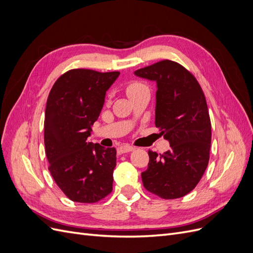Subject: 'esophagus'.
Returning <instances> with one entry per match:
<instances>
[{
	"label": "esophagus",
	"instance_id": "esophagus-1",
	"mask_svg": "<svg viewBox=\"0 0 253 253\" xmlns=\"http://www.w3.org/2000/svg\"><path fill=\"white\" fill-rule=\"evenodd\" d=\"M135 149L133 147H131V145L128 144H125V145H121V147L118 148V153L119 154H125V153H128V152H132L134 151Z\"/></svg>",
	"mask_w": 253,
	"mask_h": 253
}]
</instances>
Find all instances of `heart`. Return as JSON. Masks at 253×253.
I'll use <instances>...</instances> for the list:
<instances>
[{
	"label": "heart",
	"mask_w": 253,
	"mask_h": 253,
	"mask_svg": "<svg viewBox=\"0 0 253 253\" xmlns=\"http://www.w3.org/2000/svg\"><path fill=\"white\" fill-rule=\"evenodd\" d=\"M143 88H145V86L142 85V84H140L138 82H133V83L129 84V85L126 87V94H127L128 97H131L134 94L138 93L139 90H141Z\"/></svg>",
	"instance_id": "obj_1"
}]
</instances>
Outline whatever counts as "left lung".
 <instances>
[{
  "label": "left lung",
  "instance_id": "8db88e82",
  "mask_svg": "<svg viewBox=\"0 0 253 253\" xmlns=\"http://www.w3.org/2000/svg\"><path fill=\"white\" fill-rule=\"evenodd\" d=\"M156 82L155 126L169 141L164 154L149 151L148 169L141 173L144 188L165 200L192 191L209 163L211 122L203 89L194 76L170 60L134 72Z\"/></svg>",
  "mask_w": 253,
  "mask_h": 253
}]
</instances>
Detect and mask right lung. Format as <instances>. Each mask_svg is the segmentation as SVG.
Segmentation results:
<instances>
[{"label": "right lung", "instance_id": "1", "mask_svg": "<svg viewBox=\"0 0 253 253\" xmlns=\"http://www.w3.org/2000/svg\"><path fill=\"white\" fill-rule=\"evenodd\" d=\"M119 72L77 68L63 74L47 98L44 120L48 170L73 202L96 203L113 190L116 149L87 141Z\"/></svg>", "mask_w": 253, "mask_h": 253}]
</instances>
